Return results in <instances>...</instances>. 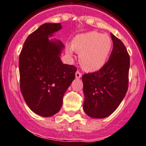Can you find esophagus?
Returning <instances> with one entry per match:
<instances>
[{
    "label": "esophagus",
    "instance_id": "obj_1",
    "mask_svg": "<svg viewBox=\"0 0 146 146\" xmlns=\"http://www.w3.org/2000/svg\"><path fill=\"white\" fill-rule=\"evenodd\" d=\"M75 76H76V79H80L81 77H82V74L79 72V71H77L75 74Z\"/></svg>",
    "mask_w": 146,
    "mask_h": 146
}]
</instances>
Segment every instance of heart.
Returning a JSON list of instances; mask_svg holds the SVG:
<instances>
[{"mask_svg": "<svg viewBox=\"0 0 146 146\" xmlns=\"http://www.w3.org/2000/svg\"><path fill=\"white\" fill-rule=\"evenodd\" d=\"M112 47L110 37L97 31L76 35L73 38L72 46L66 51L72 55L74 50L79 53V62L85 70L94 72L101 68L106 62Z\"/></svg>", "mask_w": 146, "mask_h": 146, "instance_id": "1", "label": "heart"}]
</instances>
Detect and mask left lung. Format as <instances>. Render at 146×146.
<instances>
[{
    "instance_id": "1",
    "label": "left lung",
    "mask_w": 146,
    "mask_h": 146,
    "mask_svg": "<svg viewBox=\"0 0 146 146\" xmlns=\"http://www.w3.org/2000/svg\"><path fill=\"white\" fill-rule=\"evenodd\" d=\"M110 34L113 49L108 62L98 72L82 76L83 109L91 118H105L113 113L128 89L129 53L121 40Z\"/></svg>"
}]
</instances>
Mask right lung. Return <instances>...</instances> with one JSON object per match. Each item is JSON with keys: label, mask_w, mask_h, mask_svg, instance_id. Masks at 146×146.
Here are the masks:
<instances>
[{"label": "right lung", "mask_w": 146, "mask_h": 146, "mask_svg": "<svg viewBox=\"0 0 146 146\" xmlns=\"http://www.w3.org/2000/svg\"><path fill=\"white\" fill-rule=\"evenodd\" d=\"M61 29L60 23L42 25L27 37L19 55L21 92L30 110L44 117L61 109L77 70L61 60L62 42L49 38Z\"/></svg>", "instance_id": "add662e5"}]
</instances>
